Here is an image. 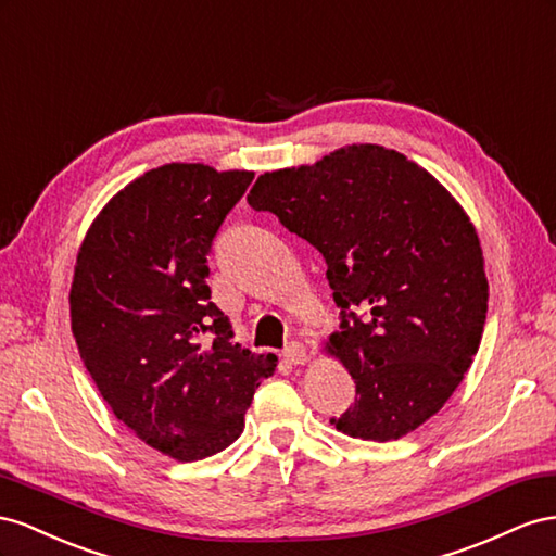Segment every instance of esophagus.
Here are the masks:
<instances>
[{"label":"esophagus","instance_id":"esophagus-1","mask_svg":"<svg viewBox=\"0 0 556 556\" xmlns=\"http://www.w3.org/2000/svg\"><path fill=\"white\" fill-rule=\"evenodd\" d=\"M281 356H283V361L291 363V366H303V363L309 358V349L303 342H289L287 346H283Z\"/></svg>","mask_w":556,"mask_h":556}]
</instances>
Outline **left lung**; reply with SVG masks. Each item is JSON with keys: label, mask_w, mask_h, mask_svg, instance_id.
I'll return each mask as SVG.
<instances>
[{"label": "left lung", "mask_w": 556, "mask_h": 556, "mask_svg": "<svg viewBox=\"0 0 556 556\" xmlns=\"http://www.w3.org/2000/svg\"><path fill=\"white\" fill-rule=\"evenodd\" d=\"M247 200L326 258L342 309L326 349L356 382L354 405L330 419L338 431L389 442L431 419L462 384L486 321L482 247L462 204L377 144L265 172Z\"/></svg>", "instance_id": "8db88e82"}]
</instances>
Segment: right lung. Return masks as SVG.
Instances as JSON below:
<instances>
[{"label": "right lung", "mask_w": 556, "mask_h": 556, "mask_svg": "<svg viewBox=\"0 0 556 556\" xmlns=\"http://www.w3.org/2000/svg\"><path fill=\"white\" fill-rule=\"evenodd\" d=\"M253 172L169 163L111 198L78 249L72 332L102 399L149 447L200 462L242 435L275 354L232 342L207 253Z\"/></svg>", "instance_id": "obj_1"}]
</instances>
